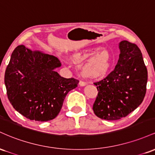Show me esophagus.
Returning <instances> with one entry per match:
<instances>
[{
	"label": "esophagus",
	"instance_id": "1",
	"mask_svg": "<svg viewBox=\"0 0 155 155\" xmlns=\"http://www.w3.org/2000/svg\"><path fill=\"white\" fill-rule=\"evenodd\" d=\"M79 84V86H81V87H84V86H86L87 84L85 82H84L83 81H80Z\"/></svg>",
	"mask_w": 155,
	"mask_h": 155
}]
</instances>
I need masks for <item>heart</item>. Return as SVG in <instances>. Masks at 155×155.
Segmentation results:
<instances>
[{
  "label": "heart",
  "instance_id": "heart-1",
  "mask_svg": "<svg viewBox=\"0 0 155 155\" xmlns=\"http://www.w3.org/2000/svg\"><path fill=\"white\" fill-rule=\"evenodd\" d=\"M80 74L90 79L106 76L111 65V56L107 49L101 47L87 48L73 52L70 59L74 63H79Z\"/></svg>",
  "mask_w": 155,
  "mask_h": 155
}]
</instances>
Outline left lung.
<instances>
[{
	"mask_svg": "<svg viewBox=\"0 0 155 155\" xmlns=\"http://www.w3.org/2000/svg\"><path fill=\"white\" fill-rule=\"evenodd\" d=\"M120 54L114 70L98 82L94 113L102 120H117L140 106L147 90V69L142 53L135 44L119 43Z\"/></svg>",
	"mask_w": 155,
	"mask_h": 155,
	"instance_id": "left-lung-1",
	"label": "left lung"
}]
</instances>
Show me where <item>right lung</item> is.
Instances as JSON below:
<instances>
[{
  "mask_svg": "<svg viewBox=\"0 0 155 155\" xmlns=\"http://www.w3.org/2000/svg\"><path fill=\"white\" fill-rule=\"evenodd\" d=\"M61 66L53 55L24 45L12 52L4 76L8 100L16 111L31 120L45 122L58 116L64 99L79 81L55 71Z\"/></svg>",
  "mask_w": 155,
  "mask_h": 155,
  "instance_id": "add662e5",
  "label": "right lung"
}]
</instances>
